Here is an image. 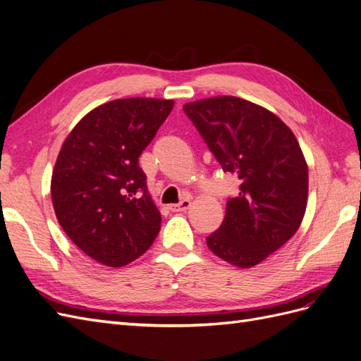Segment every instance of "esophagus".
<instances>
[{
	"instance_id": "34e87169",
	"label": "esophagus",
	"mask_w": 361,
	"mask_h": 361,
	"mask_svg": "<svg viewBox=\"0 0 361 361\" xmlns=\"http://www.w3.org/2000/svg\"><path fill=\"white\" fill-rule=\"evenodd\" d=\"M190 206H191V200L190 199H183L178 204H171L170 206V211H173V212H182V211L190 209Z\"/></svg>"
}]
</instances>
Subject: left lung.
<instances>
[{"instance_id":"left-lung-1","label":"left lung","mask_w":361,"mask_h":361,"mask_svg":"<svg viewBox=\"0 0 361 361\" xmlns=\"http://www.w3.org/2000/svg\"><path fill=\"white\" fill-rule=\"evenodd\" d=\"M183 111L223 171L241 182L206 244L228 264L255 267L302 221L309 170L298 141L276 114L241 97H207L183 105Z\"/></svg>"}]
</instances>
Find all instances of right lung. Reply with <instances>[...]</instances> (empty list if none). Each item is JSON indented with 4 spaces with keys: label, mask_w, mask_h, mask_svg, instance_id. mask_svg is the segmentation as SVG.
I'll return each instance as SVG.
<instances>
[{
    "label": "right lung",
    "mask_w": 361,
    "mask_h": 361,
    "mask_svg": "<svg viewBox=\"0 0 361 361\" xmlns=\"http://www.w3.org/2000/svg\"><path fill=\"white\" fill-rule=\"evenodd\" d=\"M171 108L166 99H116L87 114L63 143L51 180L54 211L72 243L106 267L135 260L159 233L138 158Z\"/></svg>",
    "instance_id": "right-lung-1"
}]
</instances>
